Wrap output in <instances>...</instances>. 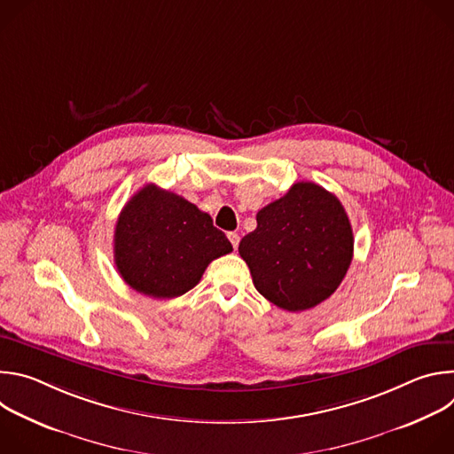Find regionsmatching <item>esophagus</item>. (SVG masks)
I'll return each mask as SVG.
<instances>
[{
    "mask_svg": "<svg viewBox=\"0 0 454 454\" xmlns=\"http://www.w3.org/2000/svg\"><path fill=\"white\" fill-rule=\"evenodd\" d=\"M228 239H230V242H231L233 249H237V247H239V240H240L239 233H235V231H230V233H228Z\"/></svg>",
    "mask_w": 454,
    "mask_h": 454,
    "instance_id": "34e87169",
    "label": "esophagus"
}]
</instances>
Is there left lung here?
Returning a JSON list of instances; mask_svg holds the SVG:
<instances>
[{"label":"left lung","mask_w":454,"mask_h":454,"mask_svg":"<svg viewBox=\"0 0 454 454\" xmlns=\"http://www.w3.org/2000/svg\"><path fill=\"white\" fill-rule=\"evenodd\" d=\"M239 253L258 293L300 312L340 287L352 262L354 233L334 193L300 181L256 214V228L242 237Z\"/></svg>","instance_id":"obj_1"}]
</instances>
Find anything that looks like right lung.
Masks as SVG:
<instances>
[{"mask_svg": "<svg viewBox=\"0 0 454 454\" xmlns=\"http://www.w3.org/2000/svg\"><path fill=\"white\" fill-rule=\"evenodd\" d=\"M230 251V240L208 214L153 183L127 201L114 228L120 277L151 298L184 294L212 261Z\"/></svg>", "mask_w": 454, "mask_h": 454, "instance_id": "obj_1", "label": "right lung"}]
</instances>
